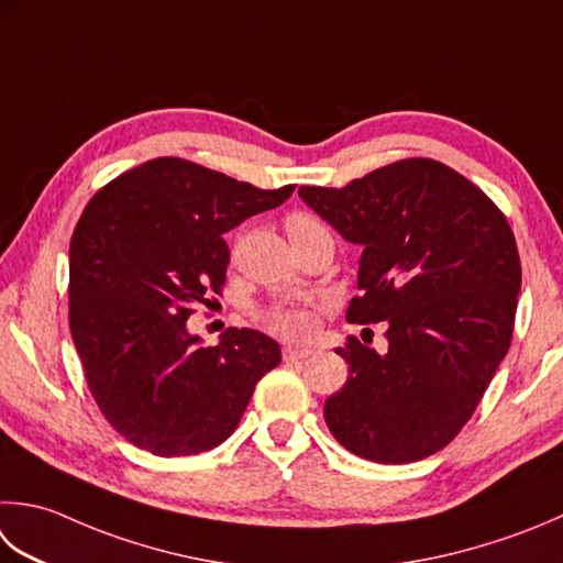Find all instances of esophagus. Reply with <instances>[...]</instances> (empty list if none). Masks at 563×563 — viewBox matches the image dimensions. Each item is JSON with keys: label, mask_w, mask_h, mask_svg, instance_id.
<instances>
[{"label": "esophagus", "mask_w": 563, "mask_h": 563, "mask_svg": "<svg viewBox=\"0 0 563 563\" xmlns=\"http://www.w3.org/2000/svg\"><path fill=\"white\" fill-rule=\"evenodd\" d=\"M314 351L307 346H285L283 349V361H302L307 356H312Z\"/></svg>", "instance_id": "34e87169"}]
</instances>
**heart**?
I'll list each match as a JSON object with an SVG mask.
<instances>
[{
  "mask_svg": "<svg viewBox=\"0 0 563 563\" xmlns=\"http://www.w3.org/2000/svg\"><path fill=\"white\" fill-rule=\"evenodd\" d=\"M285 227H288V234H305V231H319V229H327L322 222H319L317 217L307 214V212H292L285 219ZM266 319V324L273 329V332H278L283 336H290V339H302L312 332L314 327V319L312 314L305 310V307H297V305H275L271 310L263 314Z\"/></svg>",
  "mask_w": 563,
  "mask_h": 563,
  "instance_id": "obj_1",
  "label": "heart"
}]
</instances>
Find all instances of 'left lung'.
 <instances>
[{
  "mask_svg": "<svg viewBox=\"0 0 563 563\" xmlns=\"http://www.w3.org/2000/svg\"><path fill=\"white\" fill-rule=\"evenodd\" d=\"M300 197L363 249L351 324H388V349L349 336L344 388L324 402L336 442L376 464L437 454L464 427L510 349L522 268L508 219L432 158H405Z\"/></svg>",
  "mask_w": 563,
  "mask_h": 563,
  "instance_id": "8db88e82",
  "label": "left lung"
}]
</instances>
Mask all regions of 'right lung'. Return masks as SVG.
<instances>
[{"label":"right lung","mask_w":563,"mask_h":563,"mask_svg":"<svg viewBox=\"0 0 563 563\" xmlns=\"http://www.w3.org/2000/svg\"><path fill=\"white\" fill-rule=\"evenodd\" d=\"M185 158H153L107 183L70 239V334L99 412L156 456H195L234 432L280 346L231 327L217 346L187 332L195 305L222 292L224 234L283 205Z\"/></svg>","instance_id":"1"}]
</instances>
